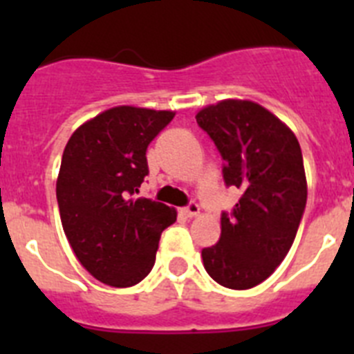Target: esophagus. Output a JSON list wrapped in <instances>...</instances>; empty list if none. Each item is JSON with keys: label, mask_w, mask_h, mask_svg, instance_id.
<instances>
[{"label": "esophagus", "mask_w": 354, "mask_h": 354, "mask_svg": "<svg viewBox=\"0 0 354 354\" xmlns=\"http://www.w3.org/2000/svg\"><path fill=\"white\" fill-rule=\"evenodd\" d=\"M183 212L187 216V218H196V216L200 214V207H198V204H195V202H192V204L187 205V207L184 209Z\"/></svg>", "instance_id": "34e87169"}]
</instances>
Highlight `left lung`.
Segmentation results:
<instances>
[{
  "label": "left lung",
  "instance_id": "1",
  "mask_svg": "<svg viewBox=\"0 0 354 354\" xmlns=\"http://www.w3.org/2000/svg\"><path fill=\"white\" fill-rule=\"evenodd\" d=\"M220 150L227 186L241 189L221 236L202 250L209 277L228 289H252L286 259L306 205V177L296 134L270 109L223 99L196 113Z\"/></svg>",
  "mask_w": 354,
  "mask_h": 354
}]
</instances>
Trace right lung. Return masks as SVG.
<instances>
[{
	"instance_id": "right-lung-1",
	"label": "right lung",
	"mask_w": 354,
	"mask_h": 354,
	"mask_svg": "<svg viewBox=\"0 0 354 354\" xmlns=\"http://www.w3.org/2000/svg\"><path fill=\"white\" fill-rule=\"evenodd\" d=\"M174 117L115 106L81 124L65 145L56 179L62 227L81 266L106 286L142 282L161 232L177 220L174 207L133 198L149 174L147 147Z\"/></svg>"
}]
</instances>
